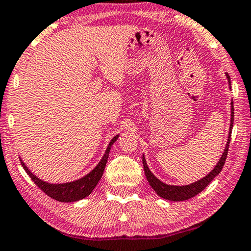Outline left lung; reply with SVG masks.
I'll list each match as a JSON object with an SVG mask.
<instances>
[{
	"instance_id": "left-lung-1",
	"label": "left lung",
	"mask_w": 251,
	"mask_h": 251,
	"mask_svg": "<svg viewBox=\"0 0 251 251\" xmlns=\"http://www.w3.org/2000/svg\"><path fill=\"white\" fill-rule=\"evenodd\" d=\"M226 76L228 79V83H229V88H230V76L229 74L226 73ZM233 123H234V104H233V100L230 102V126H229V134H228V140H227V144H226V148L224 150V153H222L221 158L219 159V162L216 165L214 166V169L212 170L208 175H206L205 177L199 179V180L192 182V184L188 185H181V186H177V185H169L163 182L162 180H159L158 178L154 177V175L150 171L149 166H148L147 160H145V157L143 154V168H144V172H145V177H147L148 181H149L150 186L153 188V191L156 192L157 194L160 198L166 200H171V201H184V200H188L191 198L196 197L197 194H199L201 191H203L205 188L208 186L209 182H211L213 179H214L219 173L221 172L222 168H224L226 158H227V153H228V148H229V142H230V136H231V129H233Z\"/></svg>"
}]
</instances>
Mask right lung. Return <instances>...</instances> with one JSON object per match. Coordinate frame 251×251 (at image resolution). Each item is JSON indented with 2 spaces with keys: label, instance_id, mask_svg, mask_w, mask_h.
<instances>
[{
  "label": "right lung",
  "instance_id": "add662e5",
  "mask_svg": "<svg viewBox=\"0 0 251 251\" xmlns=\"http://www.w3.org/2000/svg\"><path fill=\"white\" fill-rule=\"evenodd\" d=\"M120 135L114 136L111 138V141L108 144L106 152H104L103 156L97 166L92 170L91 172L87 173L86 176H83L82 178L76 179V180L70 181V182H61V184H51V182H48L43 179L37 177L36 175H33L32 172L30 171L29 168L25 165V163L20 158L22 166L25 170V172L29 175V177L32 179V181L38 186L40 190H42L46 196H49L52 199L60 201V202H74V201H79L87 198L89 194L92 193L93 190L97 187V185L100 181L102 178V175H103L104 168H106V164L108 160V156H109L111 145L115 143L117 138H119Z\"/></svg>",
  "mask_w": 251,
  "mask_h": 251
}]
</instances>
